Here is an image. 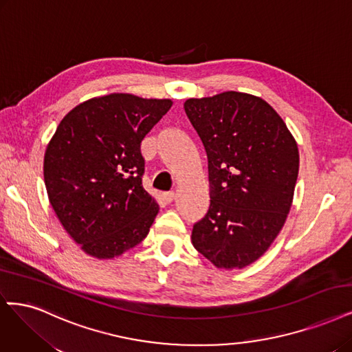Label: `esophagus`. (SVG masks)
I'll use <instances>...</instances> for the list:
<instances>
[{
	"mask_svg": "<svg viewBox=\"0 0 352 352\" xmlns=\"http://www.w3.org/2000/svg\"><path fill=\"white\" fill-rule=\"evenodd\" d=\"M175 197H176L175 192H164V193H163V201H164L166 204H170V202L175 199Z\"/></svg>",
	"mask_w": 352,
	"mask_h": 352,
	"instance_id": "1",
	"label": "esophagus"
}]
</instances>
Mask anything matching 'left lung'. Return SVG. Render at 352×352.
<instances>
[{
	"label": "left lung",
	"mask_w": 352,
	"mask_h": 352,
	"mask_svg": "<svg viewBox=\"0 0 352 352\" xmlns=\"http://www.w3.org/2000/svg\"><path fill=\"white\" fill-rule=\"evenodd\" d=\"M184 107L207 153L211 198L192 245L217 268H245L271 246L292 208L296 140L256 96L226 91Z\"/></svg>",
	"instance_id": "obj_1"
}]
</instances>
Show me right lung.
<instances>
[{
  "mask_svg": "<svg viewBox=\"0 0 352 352\" xmlns=\"http://www.w3.org/2000/svg\"><path fill=\"white\" fill-rule=\"evenodd\" d=\"M170 107L125 93L96 98L68 112L47 144V197L91 256H119L148 234L159 205L142 188L141 141Z\"/></svg>",
  "mask_w": 352,
  "mask_h": 352,
  "instance_id": "1",
  "label": "right lung"
}]
</instances>
